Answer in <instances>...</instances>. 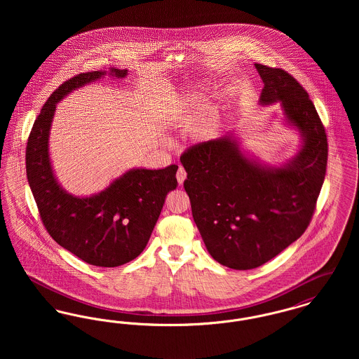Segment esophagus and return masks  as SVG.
<instances>
[{
	"label": "esophagus",
	"instance_id": "34e87169",
	"mask_svg": "<svg viewBox=\"0 0 359 359\" xmlns=\"http://www.w3.org/2000/svg\"><path fill=\"white\" fill-rule=\"evenodd\" d=\"M186 177H187V172H186V170H184L183 167H179L177 173H176V179H177L179 184H183L184 180H186Z\"/></svg>",
	"mask_w": 359,
	"mask_h": 359
}]
</instances>
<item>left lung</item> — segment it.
<instances>
[{
	"label": "left lung",
	"instance_id": "obj_1",
	"mask_svg": "<svg viewBox=\"0 0 359 359\" xmlns=\"http://www.w3.org/2000/svg\"><path fill=\"white\" fill-rule=\"evenodd\" d=\"M259 103L281 102L303 135L297 156L281 168L262 167L231 137L189 147L180 156L192 217L211 257L227 268L255 269L303 236L325 182V126L304 87L283 69L256 63Z\"/></svg>",
	"mask_w": 359,
	"mask_h": 359
}]
</instances>
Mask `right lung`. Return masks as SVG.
Segmentation results:
<instances>
[{
    "instance_id": "add662e5",
    "label": "right lung",
    "mask_w": 359,
    "mask_h": 359,
    "mask_svg": "<svg viewBox=\"0 0 359 359\" xmlns=\"http://www.w3.org/2000/svg\"><path fill=\"white\" fill-rule=\"evenodd\" d=\"M104 74H78L52 93L28 137L25 164L41 222L53 241L90 265L114 268L135 259L145 249L168 192L177 187V165L130 170L90 198L72 196L57 184L48 154L56 103ZM110 74L123 78L128 71L111 69Z\"/></svg>"
}]
</instances>
